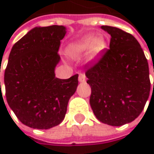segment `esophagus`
<instances>
[{
    "mask_svg": "<svg viewBox=\"0 0 154 154\" xmlns=\"http://www.w3.org/2000/svg\"><path fill=\"white\" fill-rule=\"evenodd\" d=\"M78 80H79V82H81V83H84V82H85V74H79V77H78Z\"/></svg>",
    "mask_w": 154,
    "mask_h": 154,
    "instance_id": "34e87169",
    "label": "esophagus"
}]
</instances>
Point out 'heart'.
<instances>
[{"label": "heart", "instance_id": "obj_1", "mask_svg": "<svg viewBox=\"0 0 154 154\" xmlns=\"http://www.w3.org/2000/svg\"><path fill=\"white\" fill-rule=\"evenodd\" d=\"M104 47L105 41L103 37L94 38L93 35H87L77 43L72 44L68 48L67 51L70 56L77 57L91 51L93 57H96L104 49Z\"/></svg>", "mask_w": 154, "mask_h": 154}]
</instances>
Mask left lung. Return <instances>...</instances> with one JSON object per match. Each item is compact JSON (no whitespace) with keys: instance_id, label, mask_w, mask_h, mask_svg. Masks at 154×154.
Returning a JSON list of instances; mask_svg holds the SVG:
<instances>
[{"instance_id":"8db88e82","label":"left lung","mask_w":154,"mask_h":154,"mask_svg":"<svg viewBox=\"0 0 154 154\" xmlns=\"http://www.w3.org/2000/svg\"><path fill=\"white\" fill-rule=\"evenodd\" d=\"M101 27L111 37L109 49L86 66L90 105L98 120L119 127L135 120L144 108L151 90L149 66L131 34L114 26Z\"/></svg>"}]
</instances>
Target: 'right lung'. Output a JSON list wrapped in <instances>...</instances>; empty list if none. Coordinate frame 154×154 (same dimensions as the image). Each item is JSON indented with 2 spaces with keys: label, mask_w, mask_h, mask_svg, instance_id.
I'll return each instance as SVG.
<instances>
[{
  "label": "right lung",
  "mask_w": 154,
  "mask_h": 154,
  "mask_svg": "<svg viewBox=\"0 0 154 154\" xmlns=\"http://www.w3.org/2000/svg\"><path fill=\"white\" fill-rule=\"evenodd\" d=\"M65 35L63 26L35 27L11 51L4 73L6 100L17 118L29 128L49 129L60 124L77 90V74L60 79L54 73Z\"/></svg>",
  "instance_id": "1"
}]
</instances>
